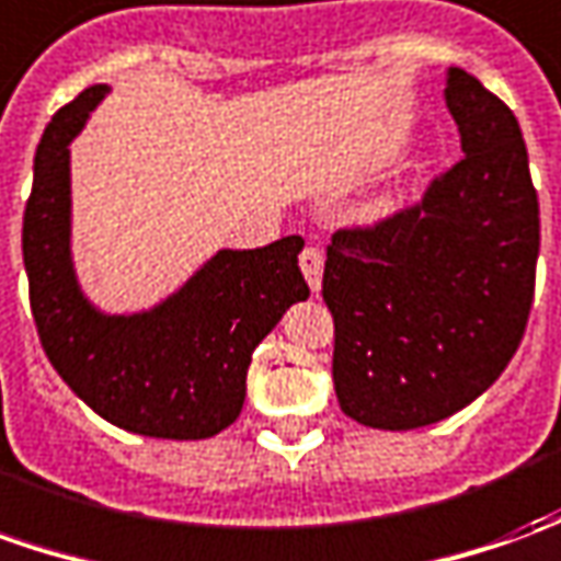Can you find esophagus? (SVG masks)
I'll return each instance as SVG.
<instances>
[{"label": "esophagus", "mask_w": 561, "mask_h": 561, "mask_svg": "<svg viewBox=\"0 0 561 561\" xmlns=\"http://www.w3.org/2000/svg\"><path fill=\"white\" fill-rule=\"evenodd\" d=\"M300 270H304V279L310 285L312 295H319L322 291V251L304 249V254H300Z\"/></svg>", "instance_id": "34e87169"}]
</instances>
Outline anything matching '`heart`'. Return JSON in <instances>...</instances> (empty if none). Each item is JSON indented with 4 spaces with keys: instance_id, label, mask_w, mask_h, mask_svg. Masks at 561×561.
<instances>
[{
    "instance_id": "obj_1",
    "label": "heart",
    "mask_w": 561,
    "mask_h": 561,
    "mask_svg": "<svg viewBox=\"0 0 561 561\" xmlns=\"http://www.w3.org/2000/svg\"><path fill=\"white\" fill-rule=\"evenodd\" d=\"M392 199H377L375 205H368V211H365V220L368 224H377V220H383V217H390L392 215Z\"/></svg>"
}]
</instances>
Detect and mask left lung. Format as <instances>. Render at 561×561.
Here are the masks:
<instances>
[{
	"label": "left lung",
	"mask_w": 561,
	"mask_h": 561,
	"mask_svg": "<svg viewBox=\"0 0 561 561\" xmlns=\"http://www.w3.org/2000/svg\"><path fill=\"white\" fill-rule=\"evenodd\" d=\"M445 104L463 159L411 211L329 245L334 392L375 430L467 409L510 365L531 312L540 217L519 122L460 67L445 70Z\"/></svg>",
	"instance_id": "left-lung-1"
}]
</instances>
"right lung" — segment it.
Segmentation results:
<instances>
[{"instance_id": "add662e5", "label": "right lung", "mask_w": 561, "mask_h": 561, "mask_svg": "<svg viewBox=\"0 0 561 561\" xmlns=\"http://www.w3.org/2000/svg\"><path fill=\"white\" fill-rule=\"evenodd\" d=\"M106 94L101 82L60 106L36 147L24 211L33 319L57 375L104 421L152 439H208L242 411L254 346L310 297L304 239L217 249L147 310H101L72 261L70 144Z\"/></svg>"}]
</instances>
